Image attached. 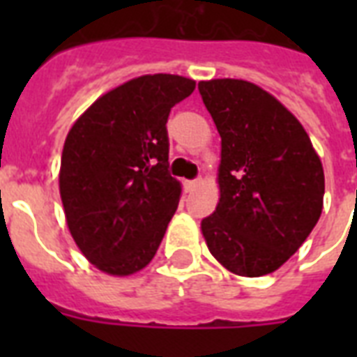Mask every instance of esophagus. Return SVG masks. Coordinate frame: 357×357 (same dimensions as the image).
<instances>
[{
    "mask_svg": "<svg viewBox=\"0 0 357 357\" xmlns=\"http://www.w3.org/2000/svg\"><path fill=\"white\" fill-rule=\"evenodd\" d=\"M200 183H202V179L196 178V179H190V181H187V183H185V187H187L189 190H192V189H196V187H198Z\"/></svg>",
    "mask_w": 357,
    "mask_h": 357,
    "instance_id": "obj_1",
    "label": "esophagus"
}]
</instances>
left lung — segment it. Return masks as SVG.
<instances>
[{"label":"left lung","instance_id":"8db88e82","mask_svg":"<svg viewBox=\"0 0 357 357\" xmlns=\"http://www.w3.org/2000/svg\"><path fill=\"white\" fill-rule=\"evenodd\" d=\"M198 91L222 139L220 202L202 234L234 274H271L319 222L322 162L302 123L254 83L200 81Z\"/></svg>","mask_w":357,"mask_h":357}]
</instances>
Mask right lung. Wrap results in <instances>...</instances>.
<instances>
[{
    "label": "right lung",
    "instance_id": "right-lung-1",
    "mask_svg": "<svg viewBox=\"0 0 357 357\" xmlns=\"http://www.w3.org/2000/svg\"><path fill=\"white\" fill-rule=\"evenodd\" d=\"M195 86L142 75L98 98L70 129L61 200L75 244L100 271L128 276L153 259L181 195L168 172V114Z\"/></svg>",
    "mask_w": 357,
    "mask_h": 357
}]
</instances>
